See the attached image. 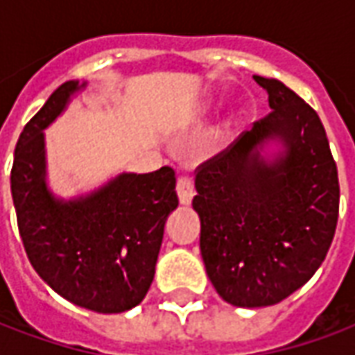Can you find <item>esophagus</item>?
Segmentation results:
<instances>
[{
	"label": "esophagus",
	"mask_w": 355,
	"mask_h": 355,
	"mask_svg": "<svg viewBox=\"0 0 355 355\" xmlns=\"http://www.w3.org/2000/svg\"><path fill=\"white\" fill-rule=\"evenodd\" d=\"M177 193H178V200L182 205H188L190 201H192L193 193V180L188 175H180L178 177V182H177Z\"/></svg>",
	"instance_id": "1"
}]
</instances>
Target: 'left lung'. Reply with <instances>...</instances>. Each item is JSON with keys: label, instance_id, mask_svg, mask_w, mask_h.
Segmentation results:
<instances>
[{"label": "left lung", "instance_id": "obj_1", "mask_svg": "<svg viewBox=\"0 0 355 355\" xmlns=\"http://www.w3.org/2000/svg\"><path fill=\"white\" fill-rule=\"evenodd\" d=\"M272 112L196 169L192 205L216 293L234 306L282 302L321 266L338 220V173L315 110L282 81L253 76ZM282 138L268 166L258 146Z\"/></svg>", "mask_w": 355, "mask_h": 355}]
</instances>
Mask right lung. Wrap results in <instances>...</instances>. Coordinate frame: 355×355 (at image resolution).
I'll return each instance as SVG.
<instances>
[{
  "mask_svg": "<svg viewBox=\"0 0 355 355\" xmlns=\"http://www.w3.org/2000/svg\"><path fill=\"white\" fill-rule=\"evenodd\" d=\"M78 81H66L20 132L11 192L26 254L42 279L73 304L119 313L152 285L165 220L177 209L173 167L125 173L80 201H58L45 186L43 129L64 110Z\"/></svg>",
  "mask_w": 355,
  "mask_h": 355,
  "instance_id": "right-lung-1",
  "label": "right lung"
}]
</instances>
